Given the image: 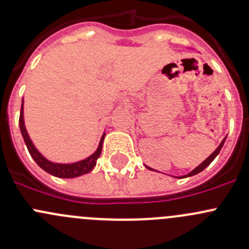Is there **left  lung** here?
Masks as SVG:
<instances>
[{"label":"left lung","instance_id":"left-lung-1","mask_svg":"<svg viewBox=\"0 0 249 249\" xmlns=\"http://www.w3.org/2000/svg\"><path fill=\"white\" fill-rule=\"evenodd\" d=\"M225 140H227V137H225V139H224V140H223V141H222V142H220V144H219V145H218V148H217V149H215V150H214V152H213V153H212V154H211V155H210V157H208V158H207V159H206V160H203V161L201 162V164H200V165H199V166H197V167H196V169H194V170H193V171H192V172H189V173H188V175H184V176H180V177H176V178H185V177H190V176H194V175H197V173H200V172H201V171H203V170H205V169H206V167H207V166H208V165H210V164H211V162H212V161H213V160H214V159H215V157H217V155H218V154H219L220 149H222V147H223V145H224V142H225ZM145 167H147V169H148V170H152V169H150V167H148V166H145Z\"/></svg>","mask_w":249,"mask_h":249}]
</instances>
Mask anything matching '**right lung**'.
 Listing matches in <instances>:
<instances>
[{
    "label": "right lung",
    "instance_id": "1",
    "mask_svg": "<svg viewBox=\"0 0 249 249\" xmlns=\"http://www.w3.org/2000/svg\"><path fill=\"white\" fill-rule=\"evenodd\" d=\"M19 126L20 131H21L22 139L25 141V144H26L27 150H29L30 155L32 157V159L37 162L41 169H43L44 171L50 173V175L55 176V177L60 178H74L78 176L85 175V173L90 172L94 166L96 165L97 159L101 155L102 150V143H104L105 134L102 135L101 140H100V144L97 147L96 152L94 154H91L90 157H88L87 159L80 160V161L73 162V164H56V162H52L49 160L46 159L38 150L36 149V147L34 145L32 141L30 140L29 134L26 131V127H25L24 123V100L21 102V109H20V117H19Z\"/></svg>",
    "mask_w": 249,
    "mask_h": 249
}]
</instances>
